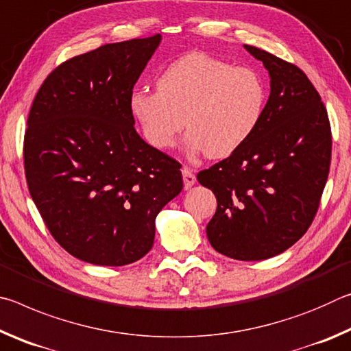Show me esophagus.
Returning a JSON list of instances; mask_svg holds the SVG:
<instances>
[{"mask_svg":"<svg viewBox=\"0 0 351 351\" xmlns=\"http://www.w3.org/2000/svg\"><path fill=\"white\" fill-rule=\"evenodd\" d=\"M182 180H184V187L190 189L197 182V176H195V171L190 167H182Z\"/></svg>","mask_w":351,"mask_h":351,"instance_id":"obj_1","label":"esophagus"}]
</instances>
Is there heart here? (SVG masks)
<instances>
[{
	"mask_svg": "<svg viewBox=\"0 0 351 351\" xmlns=\"http://www.w3.org/2000/svg\"><path fill=\"white\" fill-rule=\"evenodd\" d=\"M158 90H136L130 108L145 139L159 150L176 144L184 123L186 144L209 158H224L251 138L265 111L266 88L254 69L234 66L204 52L170 63ZM186 121H183V117Z\"/></svg>",
	"mask_w": 351,
	"mask_h": 351,
	"instance_id": "heart-1",
	"label": "heart"
}]
</instances>
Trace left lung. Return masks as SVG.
I'll return each instance as SVG.
<instances>
[{"mask_svg": "<svg viewBox=\"0 0 351 351\" xmlns=\"http://www.w3.org/2000/svg\"><path fill=\"white\" fill-rule=\"evenodd\" d=\"M271 94L257 130L229 158L197 175L217 197L206 232L226 257L254 261L282 254L316 217L328 180L331 127L316 88L295 64L255 46Z\"/></svg>", "mask_w": 351, "mask_h": 351, "instance_id": "8db88e82", "label": "left lung"}]
</instances>
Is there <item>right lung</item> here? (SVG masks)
I'll use <instances>...</instances> for the list:
<instances>
[{
    "mask_svg": "<svg viewBox=\"0 0 351 351\" xmlns=\"http://www.w3.org/2000/svg\"><path fill=\"white\" fill-rule=\"evenodd\" d=\"M161 35L110 43L46 77L23 144L29 193L64 251L123 266L150 251L154 218L182 190L181 164L136 133L130 97Z\"/></svg>",
    "mask_w": 351,
    "mask_h": 351,
    "instance_id": "obj_1",
    "label": "right lung"
}]
</instances>
